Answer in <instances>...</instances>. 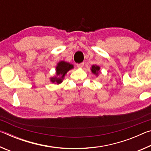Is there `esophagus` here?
<instances>
[{"mask_svg":"<svg viewBox=\"0 0 151 151\" xmlns=\"http://www.w3.org/2000/svg\"><path fill=\"white\" fill-rule=\"evenodd\" d=\"M84 65H85V63H80V64H78L77 66H78V68H83V66H84Z\"/></svg>","mask_w":151,"mask_h":151,"instance_id":"esophagus-1","label":"esophagus"}]
</instances>
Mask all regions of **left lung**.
Here are the masks:
<instances>
[{"instance_id": "left-lung-1", "label": "left lung", "mask_w": 151, "mask_h": 151, "mask_svg": "<svg viewBox=\"0 0 151 151\" xmlns=\"http://www.w3.org/2000/svg\"><path fill=\"white\" fill-rule=\"evenodd\" d=\"M101 70V68L100 66L96 65H92L91 68V70L92 73L93 74V75H95L96 76H98L99 73H100V70Z\"/></svg>"}]
</instances>
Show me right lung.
I'll list each match as a JSON object with an SVG mask.
<instances>
[{
	"label": "right lung",
	"mask_w": 151,
	"mask_h": 151,
	"mask_svg": "<svg viewBox=\"0 0 151 151\" xmlns=\"http://www.w3.org/2000/svg\"><path fill=\"white\" fill-rule=\"evenodd\" d=\"M74 68V65L65 60H61L58 62L56 66L55 75L51 76L50 81L51 83L59 85L63 81L65 76L68 71Z\"/></svg>",
	"instance_id": "right-lung-1"
}]
</instances>
